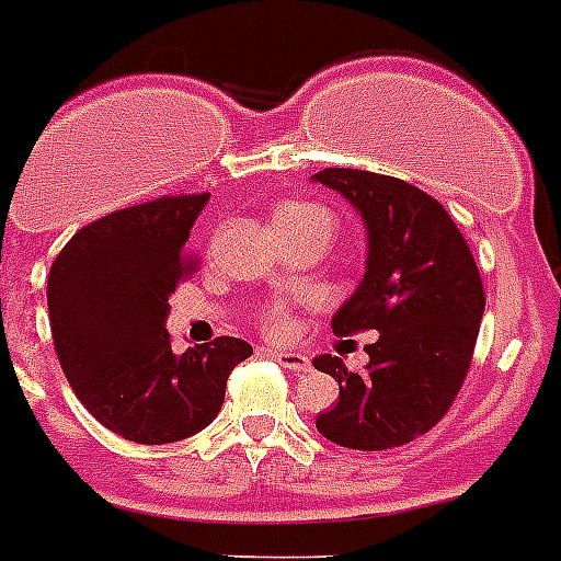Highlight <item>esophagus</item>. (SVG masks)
<instances>
[{
	"label": "esophagus",
	"mask_w": 561,
	"mask_h": 561,
	"mask_svg": "<svg viewBox=\"0 0 561 561\" xmlns=\"http://www.w3.org/2000/svg\"><path fill=\"white\" fill-rule=\"evenodd\" d=\"M266 354H272L277 363L289 371H309V357L300 352H291V348H270Z\"/></svg>",
	"instance_id": "1"
}]
</instances>
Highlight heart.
<instances>
[{
  "label": "heart",
  "mask_w": 561,
  "mask_h": 561,
  "mask_svg": "<svg viewBox=\"0 0 561 561\" xmlns=\"http://www.w3.org/2000/svg\"><path fill=\"white\" fill-rule=\"evenodd\" d=\"M312 221L332 224L323 209L314 207V204H306V201H295V204L277 207L275 218H272L275 227H291V224H312ZM263 327L270 329L272 334H284L286 329H289V314H286L284 309H270V312L263 314Z\"/></svg>",
  "instance_id": "heart-1"
}]
</instances>
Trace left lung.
I'll return each mask as SVG.
<instances>
[{"label":"left lung","instance_id":"left-lung-1","mask_svg":"<svg viewBox=\"0 0 561 561\" xmlns=\"http://www.w3.org/2000/svg\"><path fill=\"white\" fill-rule=\"evenodd\" d=\"M312 181L337 190L366 224V275L332 318L334 334L375 329L366 371L320 354L340 382L318 431L357 451H386L431 431L471 368L485 312L471 249L437 198L391 175L329 167Z\"/></svg>","mask_w":561,"mask_h":561}]
</instances>
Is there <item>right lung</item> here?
Listing matches in <instances>:
<instances>
[{"label":"right lung","instance_id":"obj_1","mask_svg":"<svg viewBox=\"0 0 561 561\" xmlns=\"http://www.w3.org/2000/svg\"><path fill=\"white\" fill-rule=\"evenodd\" d=\"M204 195H170L118 209L67 241L47 277L53 346L70 389L104 428L164 445L207 428L227 377L252 354L247 340L218 337L172 352L164 323Z\"/></svg>","mask_w":561,"mask_h":561}]
</instances>
